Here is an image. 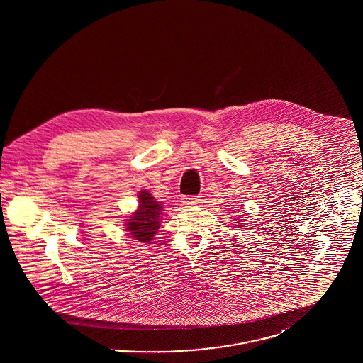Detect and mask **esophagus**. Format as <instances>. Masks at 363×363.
<instances>
[{"label": "esophagus", "mask_w": 363, "mask_h": 363, "mask_svg": "<svg viewBox=\"0 0 363 363\" xmlns=\"http://www.w3.org/2000/svg\"><path fill=\"white\" fill-rule=\"evenodd\" d=\"M200 201H201L200 196H194V197H184V200H182L184 206H188V207L196 206V204H199Z\"/></svg>", "instance_id": "1"}]
</instances>
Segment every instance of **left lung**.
<instances>
[{
    "label": "left lung",
    "instance_id": "1",
    "mask_svg": "<svg viewBox=\"0 0 363 363\" xmlns=\"http://www.w3.org/2000/svg\"><path fill=\"white\" fill-rule=\"evenodd\" d=\"M233 223L235 225V227H242V225H245L243 222H245V219H243V215H240V216H237V218H233Z\"/></svg>",
    "mask_w": 363,
    "mask_h": 363
}]
</instances>
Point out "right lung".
Listing matches in <instances>:
<instances>
[{
    "label": "right lung",
    "mask_w": 363,
    "mask_h": 363,
    "mask_svg": "<svg viewBox=\"0 0 363 363\" xmlns=\"http://www.w3.org/2000/svg\"><path fill=\"white\" fill-rule=\"evenodd\" d=\"M138 197V209L126 216L123 220V230L140 243H150L160 227L166 207L162 206L160 201H156L148 190H140Z\"/></svg>",
    "instance_id": "obj_1"
}]
</instances>
